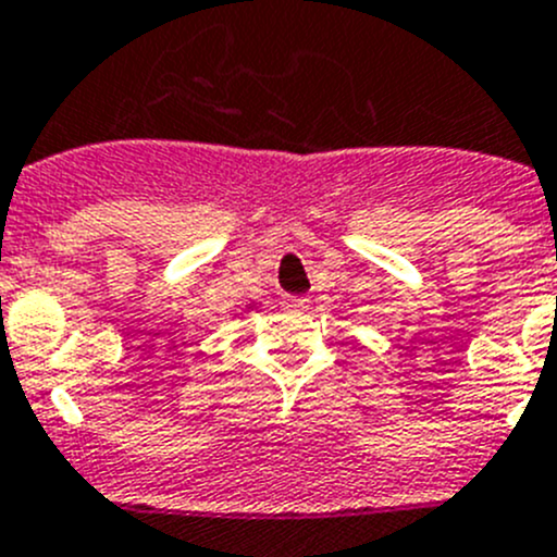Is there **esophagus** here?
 Instances as JSON below:
<instances>
[{
    "label": "esophagus",
    "instance_id": "1",
    "mask_svg": "<svg viewBox=\"0 0 557 557\" xmlns=\"http://www.w3.org/2000/svg\"><path fill=\"white\" fill-rule=\"evenodd\" d=\"M282 306L289 311H300L309 306V298H300V295H287V298H282Z\"/></svg>",
    "mask_w": 557,
    "mask_h": 557
}]
</instances>
